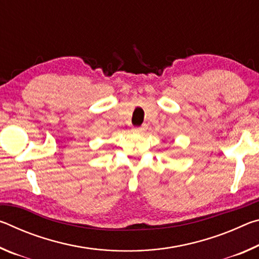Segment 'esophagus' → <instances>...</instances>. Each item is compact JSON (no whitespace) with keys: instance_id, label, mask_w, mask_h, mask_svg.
I'll list each match as a JSON object with an SVG mask.
<instances>
[{"instance_id":"34e87169","label":"esophagus","mask_w":259,"mask_h":259,"mask_svg":"<svg viewBox=\"0 0 259 259\" xmlns=\"http://www.w3.org/2000/svg\"><path fill=\"white\" fill-rule=\"evenodd\" d=\"M146 130H147V125L144 124V125H142V126H138V128H134V129H133V133H134V134L142 135V134L145 133Z\"/></svg>"}]
</instances>
